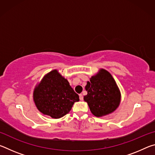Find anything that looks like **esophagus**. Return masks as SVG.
Masks as SVG:
<instances>
[{
	"label": "esophagus",
	"mask_w": 155,
	"mask_h": 155,
	"mask_svg": "<svg viewBox=\"0 0 155 155\" xmlns=\"http://www.w3.org/2000/svg\"><path fill=\"white\" fill-rule=\"evenodd\" d=\"M79 98H80V101H83V94H79Z\"/></svg>",
	"instance_id": "obj_1"
}]
</instances>
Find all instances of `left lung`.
<instances>
[{"mask_svg":"<svg viewBox=\"0 0 155 155\" xmlns=\"http://www.w3.org/2000/svg\"><path fill=\"white\" fill-rule=\"evenodd\" d=\"M85 90L87 94L84 96V101L96 117L111 114L120 105L121 93L118 86L112 75L103 68L90 78Z\"/></svg>","mask_w":155,"mask_h":155,"instance_id":"8db88e82","label":"left lung"}]
</instances>
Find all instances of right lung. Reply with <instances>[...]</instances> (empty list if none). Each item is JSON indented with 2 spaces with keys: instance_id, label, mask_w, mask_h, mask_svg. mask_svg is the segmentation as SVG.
<instances>
[{
  "instance_id": "1",
  "label": "right lung",
  "mask_w": 155,
  "mask_h": 155,
  "mask_svg": "<svg viewBox=\"0 0 155 155\" xmlns=\"http://www.w3.org/2000/svg\"><path fill=\"white\" fill-rule=\"evenodd\" d=\"M33 98L37 109L54 119L68 114L75 102L79 101V96L57 70L44 75L34 88Z\"/></svg>"
}]
</instances>
